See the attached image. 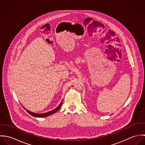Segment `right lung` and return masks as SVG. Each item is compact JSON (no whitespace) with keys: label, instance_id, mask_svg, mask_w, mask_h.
<instances>
[{"label":"right lung","instance_id":"obj_1","mask_svg":"<svg viewBox=\"0 0 145 145\" xmlns=\"http://www.w3.org/2000/svg\"><path fill=\"white\" fill-rule=\"evenodd\" d=\"M62 101H63V100L61 101V103L60 104V105H59L57 107H56L55 109H53V110H51V111H50V112H46V113H36L31 112V111H29V110H27L24 106H22L24 108V109L25 110H26V111H27L30 115H31V116H33V117H35L42 118V117H47V116H50V115H51V114H52L56 113V112L58 110H59L60 108H61V105H62Z\"/></svg>","mask_w":145,"mask_h":145}]
</instances>
